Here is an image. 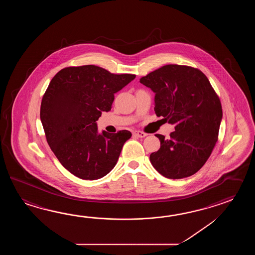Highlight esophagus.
<instances>
[{
	"mask_svg": "<svg viewBox=\"0 0 255 255\" xmlns=\"http://www.w3.org/2000/svg\"><path fill=\"white\" fill-rule=\"evenodd\" d=\"M133 135H135V136H137V137H145L147 134L145 133V132H143V131L135 130V131L133 132Z\"/></svg>",
	"mask_w": 255,
	"mask_h": 255,
	"instance_id": "34e87169",
	"label": "esophagus"
}]
</instances>
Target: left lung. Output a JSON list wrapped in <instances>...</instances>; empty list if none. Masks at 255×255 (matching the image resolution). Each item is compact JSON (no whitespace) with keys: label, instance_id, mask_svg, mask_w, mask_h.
<instances>
[{"label":"left lung","instance_id":"1","mask_svg":"<svg viewBox=\"0 0 255 255\" xmlns=\"http://www.w3.org/2000/svg\"><path fill=\"white\" fill-rule=\"evenodd\" d=\"M155 93L157 117L172 124L170 137L156 134L160 148L150 154L152 166L168 179L195 174L218 141L222 104L207 76L188 65H167L140 78Z\"/></svg>","mask_w":255,"mask_h":255}]
</instances>
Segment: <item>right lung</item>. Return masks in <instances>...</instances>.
Masks as SVG:
<instances>
[{
  "label": "right lung",
  "instance_id": "1",
  "mask_svg": "<svg viewBox=\"0 0 255 255\" xmlns=\"http://www.w3.org/2000/svg\"><path fill=\"white\" fill-rule=\"evenodd\" d=\"M135 77L88 65L65 67L50 82L40 118L52 151L73 175L94 180L103 178L116 166L131 132L99 134L96 121L102 111L111 110L115 93Z\"/></svg>",
  "mask_w": 255,
  "mask_h": 255
}]
</instances>
